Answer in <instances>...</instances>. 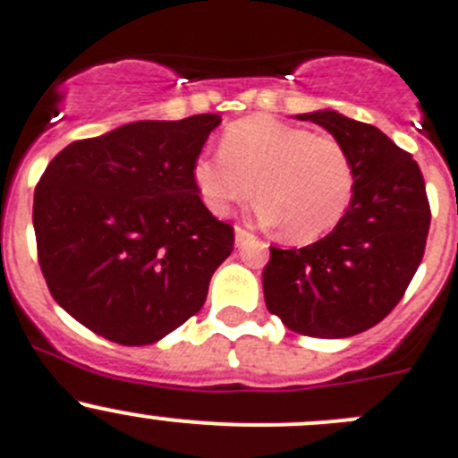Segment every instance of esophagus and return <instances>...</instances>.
<instances>
[{"label": "esophagus", "mask_w": 458, "mask_h": 458, "mask_svg": "<svg viewBox=\"0 0 458 458\" xmlns=\"http://www.w3.org/2000/svg\"><path fill=\"white\" fill-rule=\"evenodd\" d=\"M251 238H254V233L247 232V229H242V226H236V245L238 247H242L247 241H251Z\"/></svg>", "instance_id": "esophagus-1"}]
</instances>
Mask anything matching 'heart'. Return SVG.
Masks as SVG:
<instances>
[{"label":"heart","instance_id":"obj_1","mask_svg":"<svg viewBox=\"0 0 458 458\" xmlns=\"http://www.w3.org/2000/svg\"><path fill=\"white\" fill-rule=\"evenodd\" d=\"M259 193V216L292 242H315L342 222L352 168L342 143L274 116H247L225 130L220 152L199 155L193 184L207 208L226 216Z\"/></svg>","mask_w":458,"mask_h":458}]
</instances>
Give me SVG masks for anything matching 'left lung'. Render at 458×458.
I'll return each mask as SVG.
<instances>
[{"label": "left lung", "instance_id": "obj_1", "mask_svg": "<svg viewBox=\"0 0 458 458\" xmlns=\"http://www.w3.org/2000/svg\"><path fill=\"white\" fill-rule=\"evenodd\" d=\"M342 143L351 207L333 232L301 250L269 247L265 303L299 335L339 339L380 324L411 283L429 232L425 180L409 152L376 125L335 110L297 114Z\"/></svg>", "mask_w": 458, "mask_h": 458}]
</instances>
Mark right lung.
Instances as JSON below:
<instances>
[{
  "mask_svg": "<svg viewBox=\"0 0 458 458\" xmlns=\"http://www.w3.org/2000/svg\"><path fill=\"white\" fill-rule=\"evenodd\" d=\"M220 121L121 125L69 143L38 182L40 269L58 306L96 335L155 344L207 301L233 226L204 207L193 164Z\"/></svg>",
  "mask_w": 458,
  "mask_h": 458,
  "instance_id": "obj_1",
  "label": "right lung"
}]
</instances>
